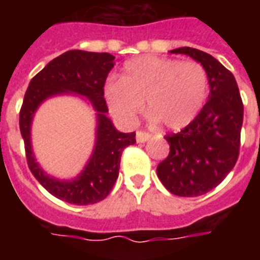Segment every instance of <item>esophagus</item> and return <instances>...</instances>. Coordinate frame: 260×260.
I'll return each mask as SVG.
<instances>
[{
    "instance_id": "34e87169",
    "label": "esophagus",
    "mask_w": 260,
    "mask_h": 260,
    "mask_svg": "<svg viewBox=\"0 0 260 260\" xmlns=\"http://www.w3.org/2000/svg\"><path fill=\"white\" fill-rule=\"evenodd\" d=\"M151 139V135L147 134V132H143V131H138L136 132V142L138 143H146Z\"/></svg>"
}]
</instances>
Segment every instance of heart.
<instances>
[{
  "mask_svg": "<svg viewBox=\"0 0 260 260\" xmlns=\"http://www.w3.org/2000/svg\"><path fill=\"white\" fill-rule=\"evenodd\" d=\"M110 113L132 124L146 101L152 121L169 129H182L197 117L208 97V74L197 62L142 56L124 66L120 81L105 85Z\"/></svg>",
  "mask_w": 260,
  "mask_h": 260,
  "instance_id": "heart-1",
  "label": "heart"
}]
</instances>
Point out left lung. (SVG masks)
I'll use <instances>...</instances> for the list:
<instances>
[{"label": "left lung", "mask_w": 260, "mask_h": 260, "mask_svg": "<svg viewBox=\"0 0 260 260\" xmlns=\"http://www.w3.org/2000/svg\"><path fill=\"white\" fill-rule=\"evenodd\" d=\"M170 52L187 55L205 69L209 95L189 125L167 135L170 152L156 174L170 193L197 197L221 183L238 160L243 102L234 74L212 55L191 47Z\"/></svg>", "instance_id": "left-lung-1"}]
</instances>
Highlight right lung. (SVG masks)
Returning a JSON list of instances; mask_svg holds the SVG:
<instances>
[{"label":"right lung","mask_w":260,"mask_h":260,"mask_svg":"<svg viewBox=\"0 0 260 260\" xmlns=\"http://www.w3.org/2000/svg\"><path fill=\"white\" fill-rule=\"evenodd\" d=\"M114 66L108 52L70 50L52 59L29 82L20 110V131L28 166L40 185L59 200L75 205L102 201L116 183L122 150L136 143V134L116 129L106 113L104 85ZM58 95H75L96 110V140L84 170L71 180H59L42 170L31 148V122L43 102Z\"/></svg>","instance_id":"right-lung-1"}]
</instances>
